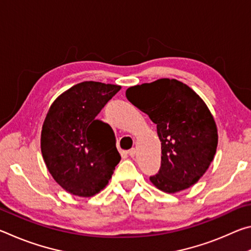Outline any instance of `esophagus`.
I'll return each mask as SVG.
<instances>
[{
  "instance_id": "1",
  "label": "esophagus",
  "mask_w": 251,
  "mask_h": 251,
  "mask_svg": "<svg viewBox=\"0 0 251 251\" xmlns=\"http://www.w3.org/2000/svg\"><path fill=\"white\" fill-rule=\"evenodd\" d=\"M136 152H137V151L135 150V148H131L130 151H128V155L130 156V157H135V155H136Z\"/></svg>"
}]
</instances>
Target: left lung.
I'll use <instances>...</instances> for the list:
<instances>
[{"mask_svg":"<svg viewBox=\"0 0 251 251\" xmlns=\"http://www.w3.org/2000/svg\"><path fill=\"white\" fill-rule=\"evenodd\" d=\"M126 97L157 125L161 166L150 179L167 194L196 184L209 168L218 145V130L205 101L175 78H160L128 87Z\"/></svg>","mask_w":251,"mask_h":251,"instance_id":"obj_1","label":"left lung"}]
</instances>
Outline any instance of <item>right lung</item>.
<instances>
[{
    "label": "right lung",
    "instance_id": "1",
    "mask_svg": "<svg viewBox=\"0 0 251 251\" xmlns=\"http://www.w3.org/2000/svg\"><path fill=\"white\" fill-rule=\"evenodd\" d=\"M122 86L86 80L63 92L50 106L41 131V151L54 180L74 196L99 194L120 163L115 135L96 120Z\"/></svg>",
    "mask_w": 251,
    "mask_h": 251
}]
</instances>
